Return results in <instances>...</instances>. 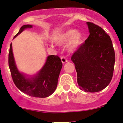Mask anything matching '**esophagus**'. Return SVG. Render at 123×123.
Wrapping results in <instances>:
<instances>
[{
	"instance_id": "34e87169",
	"label": "esophagus",
	"mask_w": 123,
	"mask_h": 123,
	"mask_svg": "<svg viewBox=\"0 0 123 123\" xmlns=\"http://www.w3.org/2000/svg\"><path fill=\"white\" fill-rule=\"evenodd\" d=\"M61 60H62V62L63 63H65L66 62H67V58H66V56H62L61 57Z\"/></svg>"
}]
</instances>
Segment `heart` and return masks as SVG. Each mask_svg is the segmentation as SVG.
Here are the masks:
<instances>
[{
    "label": "heart",
    "mask_w": 123,
    "mask_h": 123,
    "mask_svg": "<svg viewBox=\"0 0 123 123\" xmlns=\"http://www.w3.org/2000/svg\"><path fill=\"white\" fill-rule=\"evenodd\" d=\"M82 38H83V35L81 32L75 31L74 29H70L66 31L60 36L59 40V43H66L71 40L69 45V49L70 50H74L77 49L80 45Z\"/></svg>",
    "instance_id": "heart-1"
}]
</instances>
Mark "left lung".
Wrapping results in <instances>:
<instances>
[{
    "label": "left lung",
    "instance_id": "obj_1",
    "mask_svg": "<svg viewBox=\"0 0 123 123\" xmlns=\"http://www.w3.org/2000/svg\"><path fill=\"white\" fill-rule=\"evenodd\" d=\"M88 38L71 56L81 90L96 92L105 89L113 75L115 53L109 35L101 27L87 22Z\"/></svg>",
    "mask_w": 123,
    "mask_h": 123
}]
</instances>
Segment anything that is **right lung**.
<instances>
[{"label": "right lung", "mask_w": 123, "mask_h": 123, "mask_svg": "<svg viewBox=\"0 0 123 123\" xmlns=\"http://www.w3.org/2000/svg\"><path fill=\"white\" fill-rule=\"evenodd\" d=\"M28 28H32V25H24L22 26L14 38L25 29ZM9 66L14 83L21 91L33 97L46 98L52 95L57 87L58 78L63 64L59 56L50 55L47 58L45 66L37 76L31 79L26 78L18 71L15 64L11 43L9 53Z\"/></svg>", "instance_id": "right-lung-1"}]
</instances>
